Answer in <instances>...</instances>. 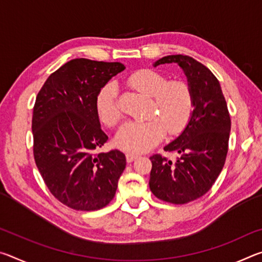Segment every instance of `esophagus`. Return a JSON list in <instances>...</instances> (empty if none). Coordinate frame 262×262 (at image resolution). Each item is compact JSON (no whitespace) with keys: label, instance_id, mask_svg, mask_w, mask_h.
<instances>
[{"label":"esophagus","instance_id":"34e87169","mask_svg":"<svg viewBox=\"0 0 262 262\" xmlns=\"http://www.w3.org/2000/svg\"><path fill=\"white\" fill-rule=\"evenodd\" d=\"M137 157H139V156H137L136 154H132V152H129V154H127V155H126V159H127V162H128V163H132L133 161H135V159H136Z\"/></svg>","mask_w":262,"mask_h":262}]
</instances>
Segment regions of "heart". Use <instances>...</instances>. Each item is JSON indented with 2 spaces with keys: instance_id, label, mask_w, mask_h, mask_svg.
<instances>
[{
  "instance_id": "heart-1",
  "label": "heart",
  "mask_w": 262,
  "mask_h": 262,
  "mask_svg": "<svg viewBox=\"0 0 262 262\" xmlns=\"http://www.w3.org/2000/svg\"><path fill=\"white\" fill-rule=\"evenodd\" d=\"M129 84L142 94L152 97L154 105L148 122H128L115 136V143L133 152L147 151L163 140L165 130L178 134L184 129L192 114L193 96L184 82H168L151 69H142L132 75ZM118 86L111 82L100 89L97 96V112L105 125L117 126L122 114L117 101Z\"/></svg>"
}]
</instances>
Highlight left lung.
<instances>
[{
	"label": "left lung",
	"mask_w": 262,
	"mask_h": 262,
	"mask_svg": "<svg viewBox=\"0 0 262 262\" xmlns=\"http://www.w3.org/2000/svg\"><path fill=\"white\" fill-rule=\"evenodd\" d=\"M177 63L187 77L193 112L184 132L164 147L177 154L171 161L150 157V190L159 200L185 205L205 195L219 178L227 158L231 119L219 79L206 66L188 55H167L155 67Z\"/></svg>",
	"instance_id": "8db88e82"
}]
</instances>
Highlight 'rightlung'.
I'll use <instances>...</instances> for the list:
<instances>
[{"instance_id":"obj_1","label":"right lung","mask_w":262,"mask_h":262,"mask_svg":"<svg viewBox=\"0 0 262 262\" xmlns=\"http://www.w3.org/2000/svg\"><path fill=\"white\" fill-rule=\"evenodd\" d=\"M125 70L120 62L74 59L50 75L33 107V156L50 192L75 210L107 206L126 167L120 150L98 152L108 136L96 100L100 89Z\"/></svg>"}]
</instances>
